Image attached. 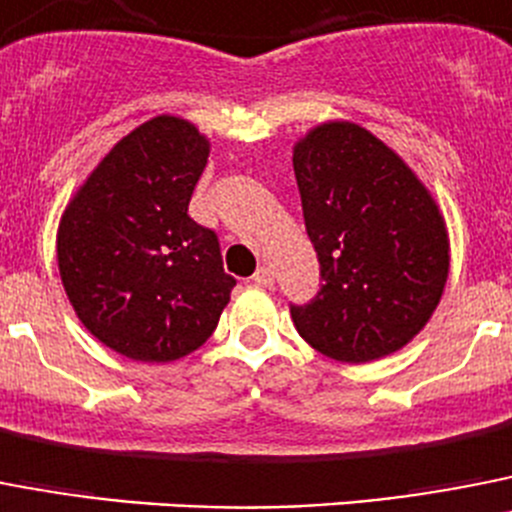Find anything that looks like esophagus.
Wrapping results in <instances>:
<instances>
[{
	"label": "esophagus",
	"instance_id": "34e87169",
	"mask_svg": "<svg viewBox=\"0 0 512 512\" xmlns=\"http://www.w3.org/2000/svg\"><path fill=\"white\" fill-rule=\"evenodd\" d=\"M252 281L262 288H270L275 283V270L270 268V265H262V268H257V273L252 275Z\"/></svg>",
	"mask_w": 512,
	"mask_h": 512
}]
</instances>
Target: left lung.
<instances>
[{
    "label": "left lung",
    "mask_w": 512,
    "mask_h": 512,
    "mask_svg": "<svg viewBox=\"0 0 512 512\" xmlns=\"http://www.w3.org/2000/svg\"><path fill=\"white\" fill-rule=\"evenodd\" d=\"M304 224L322 288L291 306L299 335L327 358L397 353L433 317L451 265L443 213L397 151L350 121L293 146Z\"/></svg>",
    "instance_id": "1"
}]
</instances>
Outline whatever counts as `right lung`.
Segmentation results:
<instances>
[{"mask_svg":"<svg viewBox=\"0 0 512 512\" xmlns=\"http://www.w3.org/2000/svg\"><path fill=\"white\" fill-rule=\"evenodd\" d=\"M208 151L193 123L157 115L105 154L61 216L66 296L90 335L131 361L201 348L237 286L219 237L188 216Z\"/></svg>","mask_w":512,"mask_h":512,"instance_id":"add662e5","label":"right lung"}]
</instances>
